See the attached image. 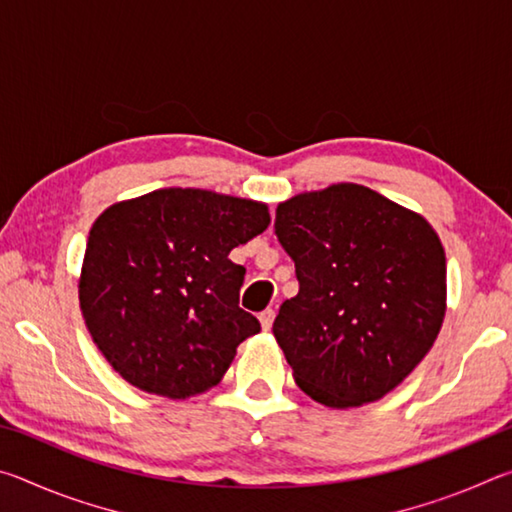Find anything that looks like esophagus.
I'll list each match as a JSON object with an SVG mask.
<instances>
[{
    "mask_svg": "<svg viewBox=\"0 0 512 512\" xmlns=\"http://www.w3.org/2000/svg\"><path fill=\"white\" fill-rule=\"evenodd\" d=\"M273 320H275V311L273 309H266V311H262V314H259V323H262L264 332H268V329H271Z\"/></svg>",
    "mask_w": 512,
    "mask_h": 512,
    "instance_id": "1",
    "label": "esophagus"
}]
</instances>
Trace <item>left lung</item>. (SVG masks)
Segmentation results:
<instances>
[{
	"instance_id": "8db88e82",
	"label": "left lung",
	"mask_w": 512,
	"mask_h": 512,
	"mask_svg": "<svg viewBox=\"0 0 512 512\" xmlns=\"http://www.w3.org/2000/svg\"><path fill=\"white\" fill-rule=\"evenodd\" d=\"M275 235L300 291L273 334L311 400L329 409L391 393L427 357L447 309V264L422 214L336 183L277 205Z\"/></svg>"
}]
</instances>
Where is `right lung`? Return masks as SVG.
I'll return each instance as SVG.
<instances>
[{"label": "right lung", "instance_id": "add662e5", "mask_svg": "<svg viewBox=\"0 0 512 512\" xmlns=\"http://www.w3.org/2000/svg\"><path fill=\"white\" fill-rule=\"evenodd\" d=\"M268 205L167 187L119 201L92 223L81 314L121 379L189 400L219 384L259 320L239 307L246 268L228 257L268 228Z\"/></svg>", "mask_w": 512, "mask_h": 512}]
</instances>
